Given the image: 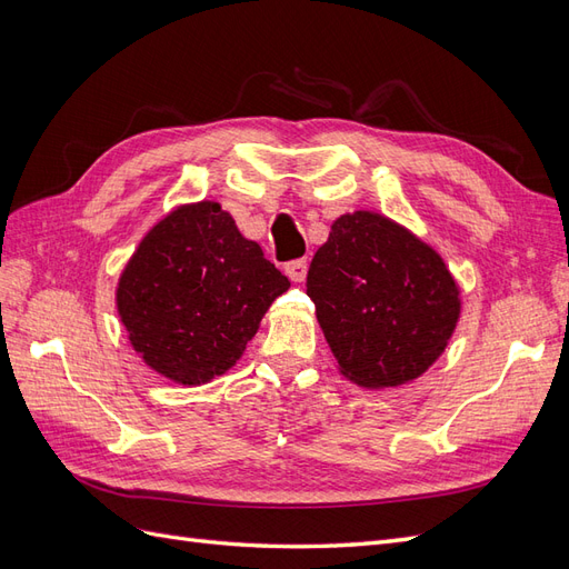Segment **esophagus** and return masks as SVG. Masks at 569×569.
I'll return each instance as SVG.
<instances>
[{
	"label": "esophagus",
	"instance_id": "34e87169",
	"mask_svg": "<svg viewBox=\"0 0 569 569\" xmlns=\"http://www.w3.org/2000/svg\"><path fill=\"white\" fill-rule=\"evenodd\" d=\"M306 272H308V263L303 261V258H299V261H291L284 266V274L291 280V282H303L306 280Z\"/></svg>",
	"mask_w": 569,
	"mask_h": 569
}]
</instances>
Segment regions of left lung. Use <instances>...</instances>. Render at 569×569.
<instances>
[{
  "label": "left lung",
  "mask_w": 569,
  "mask_h": 569,
  "mask_svg": "<svg viewBox=\"0 0 569 569\" xmlns=\"http://www.w3.org/2000/svg\"><path fill=\"white\" fill-rule=\"evenodd\" d=\"M306 291L339 372L366 389L418 380L449 347L462 311L439 251L377 211L332 222Z\"/></svg>",
  "instance_id": "left-lung-1"
}]
</instances>
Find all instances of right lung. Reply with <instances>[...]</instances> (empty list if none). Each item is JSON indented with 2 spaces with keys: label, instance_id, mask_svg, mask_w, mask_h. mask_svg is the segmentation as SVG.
Segmentation results:
<instances>
[{
  "label": "right lung",
  "instance_id": "right-lung-1",
  "mask_svg": "<svg viewBox=\"0 0 569 569\" xmlns=\"http://www.w3.org/2000/svg\"><path fill=\"white\" fill-rule=\"evenodd\" d=\"M287 289L263 249L203 199L180 203L142 237L118 278L116 308L147 368L199 387L242 358Z\"/></svg>",
  "mask_w": 569,
  "mask_h": 569
}]
</instances>
